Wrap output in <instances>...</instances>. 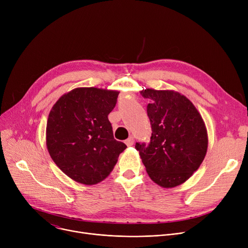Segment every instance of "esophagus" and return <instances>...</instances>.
<instances>
[{
	"instance_id": "esophagus-1",
	"label": "esophagus",
	"mask_w": 248,
	"mask_h": 248,
	"mask_svg": "<svg viewBox=\"0 0 248 248\" xmlns=\"http://www.w3.org/2000/svg\"><path fill=\"white\" fill-rule=\"evenodd\" d=\"M134 141H135V140H134V138L133 137H129L127 140H125V145L127 146V147H131V146H133L134 145Z\"/></svg>"
}]
</instances>
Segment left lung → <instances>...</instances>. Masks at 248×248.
I'll return each instance as SVG.
<instances>
[{"instance_id":"left-lung-1","label":"left lung","mask_w":248,"mask_h":248,"mask_svg":"<svg viewBox=\"0 0 248 248\" xmlns=\"http://www.w3.org/2000/svg\"><path fill=\"white\" fill-rule=\"evenodd\" d=\"M140 94L152 125L150 144L137 142L150 178L164 188L186 182L202 164L208 148L204 121L194 104L174 90L147 88Z\"/></svg>"}]
</instances>
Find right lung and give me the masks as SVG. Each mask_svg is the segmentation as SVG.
Segmentation results:
<instances>
[{"mask_svg": "<svg viewBox=\"0 0 248 248\" xmlns=\"http://www.w3.org/2000/svg\"><path fill=\"white\" fill-rule=\"evenodd\" d=\"M119 91L75 88L50 110L46 145L52 160L72 180L94 185L106 179L126 146L114 140L108 115Z\"/></svg>", "mask_w": 248, "mask_h": 248, "instance_id": "add662e5", "label": "right lung"}]
</instances>
